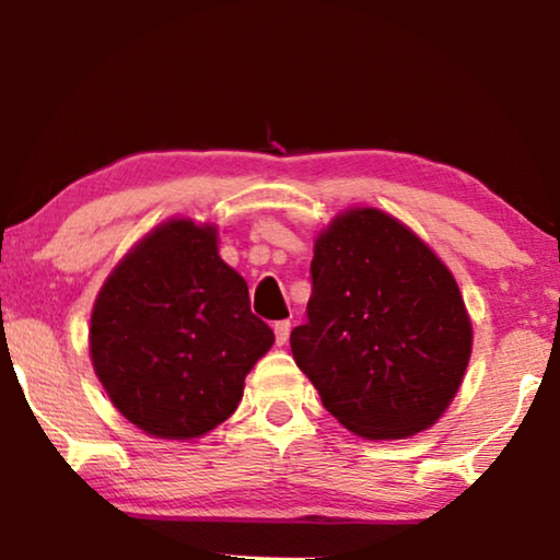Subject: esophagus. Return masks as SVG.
<instances>
[{
    "mask_svg": "<svg viewBox=\"0 0 560 560\" xmlns=\"http://www.w3.org/2000/svg\"><path fill=\"white\" fill-rule=\"evenodd\" d=\"M272 328H275V341H278V347H282L290 336V320H278Z\"/></svg>",
    "mask_w": 560,
    "mask_h": 560,
    "instance_id": "1",
    "label": "esophagus"
}]
</instances>
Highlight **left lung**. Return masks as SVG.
Wrapping results in <instances>:
<instances>
[{
	"mask_svg": "<svg viewBox=\"0 0 560 560\" xmlns=\"http://www.w3.org/2000/svg\"><path fill=\"white\" fill-rule=\"evenodd\" d=\"M311 301L290 349L351 433L402 439L454 400L471 324L446 265L400 221L351 209L318 236Z\"/></svg>",
	"mask_w": 560,
	"mask_h": 560,
	"instance_id": "obj_1",
	"label": "left lung"
}]
</instances>
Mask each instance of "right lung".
<instances>
[{"mask_svg":"<svg viewBox=\"0 0 560 560\" xmlns=\"http://www.w3.org/2000/svg\"><path fill=\"white\" fill-rule=\"evenodd\" d=\"M89 341L114 408L144 433L186 441L232 416L275 334L219 257L217 229L173 219L104 282Z\"/></svg>","mask_w":560,"mask_h":560,"instance_id":"right-lung-1","label":"right lung"}]
</instances>
